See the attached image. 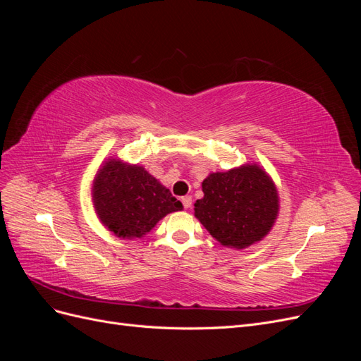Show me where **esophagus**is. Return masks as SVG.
<instances>
[{"label":"esophagus","instance_id":"34e87169","mask_svg":"<svg viewBox=\"0 0 361 361\" xmlns=\"http://www.w3.org/2000/svg\"><path fill=\"white\" fill-rule=\"evenodd\" d=\"M182 203H183V207H185V209H188V207H191V204H192L191 195H185V197H182Z\"/></svg>","mask_w":361,"mask_h":361}]
</instances>
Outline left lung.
I'll return each instance as SVG.
<instances>
[{
  "instance_id": "1",
  "label": "left lung",
  "mask_w": 361,
  "mask_h": 361,
  "mask_svg": "<svg viewBox=\"0 0 361 361\" xmlns=\"http://www.w3.org/2000/svg\"><path fill=\"white\" fill-rule=\"evenodd\" d=\"M202 190L204 195L194 203V215L224 247L243 250L253 245L276 223L277 188L257 164L211 173Z\"/></svg>"
}]
</instances>
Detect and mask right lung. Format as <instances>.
I'll return each instance as SVG.
<instances>
[{"mask_svg": "<svg viewBox=\"0 0 361 361\" xmlns=\"http://www.w3.org/2000/svg\"><path fill=\"white\" fill-rule=\"evenodd\" d=\"M92 199L101 223L116 236H145L161 218L182 209V203L143 166L108 158L97 170Z\"/></svg>", "mask_w": 361, "mask_h": 361, "instance_id": "obj_1", "label": "right lung"}]
</instances>
